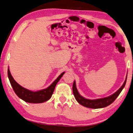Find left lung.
I'll use <instances>...</instances> for the list:
<instances>
[{
    "instance_id": "8db88e82",
    "label": "left lung",
    "mask_w": 133,
    "mask_h": 133,
    "mask_svg": "<svg viewBox=\"0 0 133 133\" xmlns=\"http://www.w3.org/2000/svg\"><path fill=\"white\" fill-rule=\"evenodd\" d=\"M126 81H127V77H126V79L125 80L124 82L123 85L121 86V88L117 91V92H116L114 94H113L111 95V96L105 97V98H103L92 100V99H86L85 98L82 97L79 95V92H78V91L77 89V87H76L75 81L74 82V84L72 85V91H73L75 99H77L78 103L81 104V105L85 107H88L90 108H104L110 105L111 104H112L113 102L115 101V99L118 97L119 94H120L121 91L123 90V89L125 86Z\"/></svg>"
}]
</instances>
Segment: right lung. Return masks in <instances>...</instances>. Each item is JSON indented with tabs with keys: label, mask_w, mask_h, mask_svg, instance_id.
<instances>
[{
	"label": "right lung",
	"mask_w": 133,
	"mask_h": 133,
	"mask_svg": "<svg viewBox=\"0 0 133 133\" xmlns=\"http://www.w3.org/2000/svg\"><path fill=\"white\" fill-rule=\"evenodd\" d=\"M64 73L65 72H62L56 78L55 81L47 88L36 91V92H34V91H31L27 90V89L24 88L23 87L17 84L13 78L9 69V68L8 69L9 79L10 84H11L15 94L23 101L30 103H42L51 98L54 90H55L56 84L59 81L63 75L64 74Z\"/></svg>",
	"instance_id": "1"
}]
</instances>
